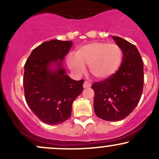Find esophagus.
Segmentation results:
<instances>
[{"label":"esophagus","instance_id":"obj_1","mask_svg":"<svg viewBox=\"0 0 159 159\" xmlns=\"http://www.w3.org/2000/svg\"><path fill=\"white\" fill-rule=\"evenodd\" d=\"M84 88H89V87H91V84L90 83V82L88 81H84V85H83Z\"/></svg>","mask_w":159,"mask_h":159}]
</instances>
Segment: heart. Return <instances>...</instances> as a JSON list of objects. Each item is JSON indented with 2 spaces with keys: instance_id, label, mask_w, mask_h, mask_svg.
Wrapping results in <instances>:
<instances>
[{
  "instance_id": "heart-1",
  "label": "heart",
  "mask_w": 159,
  "mask_h": 159,
  "mask_svg": "<svg viewBox=\"0 0 159 159\" xmlns=\"http://www.w3.org/2000/svg\"><path fill=\"white\" fill-rule=\"evenodd\" d=\"M123 58V49L119 45L95 42L78 48L75 55L69 54L67 57V64L76 75L84 73L85 65L89 66L93 76L97 79L105 80L117 72Z\"/></svg>"
}]
</instances>
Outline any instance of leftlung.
Returning a JSON list of instances; mask_svg holds the SVG:
<instances>
[{"mask_svg":"<svg viewBox=\"0 0 159 159\" xmlns=\"http://www.w3.org/2000/svg\"><path fill=\"white\" fill-rule=\"evenodd\" d=\"M123 49L120 68L112 77L94 82V111L98 117L107 121H119L134 111L143 88V64L135 45L112 36Z\"/></svg>","mask_w":159,"mask_h":159,"instance_id":"left-lung-1","label":"left lung"}]
</instances>
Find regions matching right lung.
Returning <instances> with one entry per match:
<instances>
[{
	"mask_svg": "<svg viewBox=\"0 0 159 159\" xmlns=\"http://www.w3.org/2000/svg\"><path fill=\"white\" fill-rule=\"evenodd\" d=\"M72 45V41L45 42L33 50L25 64V100L34 114L48 125L68 120L72 102L83 91L84 80L72 79L62 66ZM54 64L56 67L52 69Z\"/></svg>",
	"mask_w": 159,
	"mask_h": 159,
	"instance_id": "right-lung-1",
	"label": "right lung"
}]
</instances>
